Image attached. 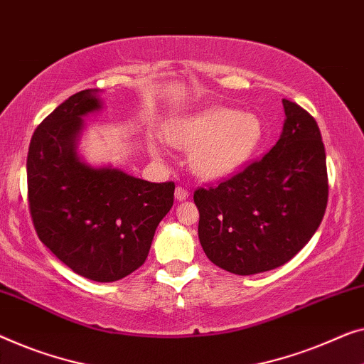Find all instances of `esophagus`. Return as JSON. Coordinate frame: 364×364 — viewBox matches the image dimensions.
<instances>
[{
  "mask_svg": "<svg viewBox=\"0 0 364 364\" xmlns=\"http://www.w3.org/2000/svg\"><path fill=\"white\" fill-rule=\"evenodd\" d=\"M176 198L178 202H182V200H187L188 198V191L186 187H177L176 188Z\"/></svg>",
  "mask_w": 364,
  "mask_h": 364,
  "instance_id": "34e87169",
  "label": "esophagus"
}]
</instances>
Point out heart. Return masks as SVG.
<instances>
[{
	"instance_id": "1",
	"label": "heart",
	"mask_w": 364,
	"mask_h": 364,
	"mask_svg": "<svg viewBox=\"0 0 364 364\" xmlns=\"http://www.w3.org/2000/svg\"><path fill=\"white\" fill-rule=\"evenodd\" d=\"M264 128L252 113L212 108L177 123L171 144L192 151L191 166L203 178H221L240 169L259 147Z\"/></svg>"
}]
</instances>
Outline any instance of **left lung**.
I'll return each instance as SVG.
<instances>
[{
	"mask_svg": "<svg viewBox=\"0 0 364 364\" xmlns=\"http://www.w3.org/2000/svg\"><path fill=\"white\" fill-rule=\"evenodd\" d=\"M282 103L286 123L276 146L231 177L193 192L205 255L238 276L291 261L317 231L328 202L317 121L291 100Z\"/></svg>",
	"mask_w": 364,
	"mask_h": 364,
	"instance_id": "obj_1",
	"label": "left lung"
}]
</instances>
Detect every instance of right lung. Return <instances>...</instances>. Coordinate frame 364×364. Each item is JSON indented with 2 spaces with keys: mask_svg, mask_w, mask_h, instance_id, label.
I'll list each match as a JSON object with an SVG mask.
<instances>
[{
  "mask_svg": "<svg viewBox=\"0 0 364 364\" xmlns=\"http://www.w3.org/2000/svg\"><path fill=\"white\" fill-rule=\"evenodd\" d=\"M100 107L95 90H82L36 128L28 152V203L39 240L65 266L90 281L113 282L144 264L176 183L78 161L82 117Z\"/></svg>",
  "mask_w": 364,
  "mask_h": 364,
  "instance_id": "1",
  "label": "right lung"
}]
</instances>
